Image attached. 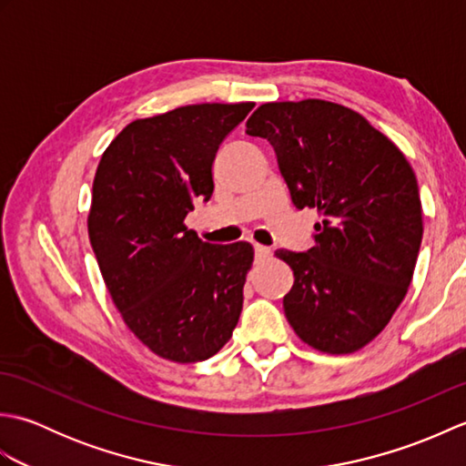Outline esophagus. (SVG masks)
<instances>
[{
	"label": "esophagus",
	"instance_id": "esophagus-1",
	"mask_svg": "<svg viewBox=\"0 0 466 466\" xmlns=\"http://www.w3.org/2000/svg\"><path fill=\"white\" fill-rule=\"evenodd\" d=\"M254 254H256V260H258V262H262V260H266V258H268V256L272 254V250L268 248V246L256 244V246H254Z\"/></svg>",
	"mask_w": 466,
	"mask_h": 466
}]
</instances>
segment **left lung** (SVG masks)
<instances>
[{"label":"left lung","instance_id":"8db88e82","mask_svg":"<svg viewBox=\"0 0 466 466\" xmlns=\"http://www.w3.org/2000/svg\"><path fill=\"white\" fill-rule=\"evenodd\" d=\"M246 134L274 147L296 208H314V246L279 250L294 272L284 314L299 339L350 354L390 322L422 240L417 176L359 112L326 100L262 104Z\"/></svg>","mask_w":466,"mask_h":466}]
</instances>
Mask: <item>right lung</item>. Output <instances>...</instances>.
Wrapping results in <instances>:
<instances>
[{
    "label": "right lung",
    "mask_w": 466,
    "mask_h": 466,
    "mask_svg": "<svg viewBox=\"0 0 466 466\" xmlns=\"http://www.w3.org/2000/svg\"><path fill=\"white\" fill-rule=\"evenodd\" d=\"M252 107L194 104L134 120L97 164L87 214L97 266L127 329L166 360L210 359L238 324L254 248L202 242L184 218L210 200L218 147Z\"/></svg>",
    "instance_id": "obj_1"
}]
</instances>
